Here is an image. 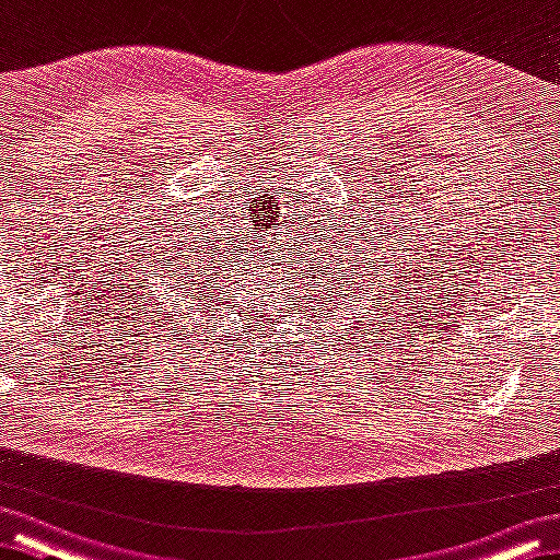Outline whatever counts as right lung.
Wrapping results in <instances>:
<instances>
[{"instance_id": "obj_1", "label": "right lung", "mask_w": 560, "mask_h": 560, "mask_svg": "<svg viewBox=\"0 0 560 560\" xmlns=\"http://www.w3.org/2000/svg\"><path fill=\"white\" fill-rule=\"evenodd\" d=\"M186 261H188V258H186Z\"/></svg>"}]
</instances>
